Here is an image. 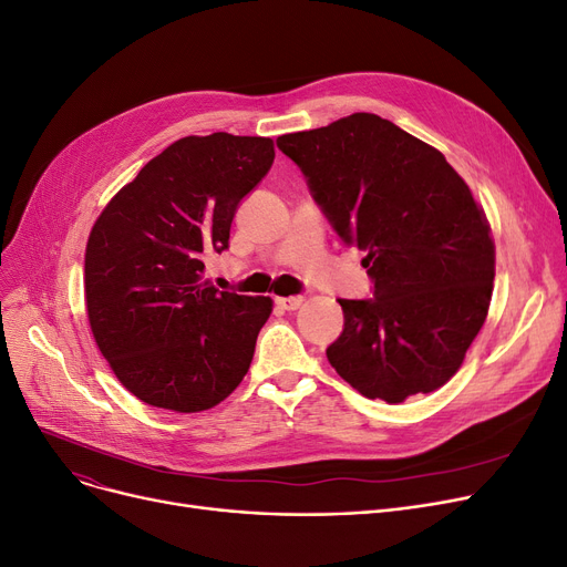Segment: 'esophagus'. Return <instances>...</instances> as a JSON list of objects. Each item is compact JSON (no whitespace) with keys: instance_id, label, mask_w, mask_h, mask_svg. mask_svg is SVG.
Instances as JSON below:
<instances>
[{"instance_id":"esophagus-1","label":"esophagus","mask_w":567,"mask_h":567,"mask_svg":"<svg viewBox=\"0 0 567 567\" xmlns=\"http://www.w3.org/2000/svg\"><path fill=\"white\" fill-rule=\"evenodd\" d=\"M277 305L286 311H295V309H300L305 305V298H302V295H295V298H277Z\"/></svg>"}]
</instances>
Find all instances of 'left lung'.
<instances>
[{
	"mask_svg": "<svg viewBox=\"0 0 567 567\" xmlns=\"http://www.w3.org/2000/svg\"><path fill=\"white\" fill-rule=\"evenodd\" d=\"M346 245L367 251L373 300H339L328 360L367 399L443 388L487 320L496 249L445 156L371 113L277 138Z\"/></svg>",
	"mask_w": 567,
	"mask_h": 567,
	"instance_id": "obj_1",
	"label": "left lung"
}]
</instances>
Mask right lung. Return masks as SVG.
Segmentation results:
<instances>
[{
    "instance_id": "obj_1",
    "label": "right lung",
    "mask_w": 567,
    "mask_h": 567,
    "mask_svg": "<svg viewBox=\"0 0 567 567\" xmlns=\"http://www.w3.org/2000/svg\"><path fill=\"white\" fill-rule=\"evenodd\" d=\"M275 161L272 138L186 136L122 186L85 249V305L101 355L154 409L200 413L245 379L272 300L217 290L239 200Z\"/></svg>"
}]
</instances>
